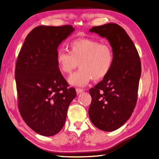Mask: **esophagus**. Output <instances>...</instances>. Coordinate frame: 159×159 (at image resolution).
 Masks as SVG:
<instances>
[{
	"instance_id": "obj_1",
	"label": "esophagus",
	"mask_w": 159,
	"mask_h": 159,
	"mask_svg": "<svg viewBox=\"0 0 159 159\" xmlns=\"http://www.w3.org/2000/svg\"><path fill=\"white\" fill-rule=\"evenodd\" d=\"M76 91L77 93H78V94H79V93H83L84 91V90H83V89H82L77 88V89H76Z\"/></svg>"
}]
</instances>
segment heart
I'll return each mask as SVG.
<instances>
[{"label": "heart", "mask_w": 159, "mask_h": 159, "mask_svg": "<svg viewBox=\"0 0 159 159\" xmlns=\"http://www.w3.org/2000/svg\"><path fill=\"white\" fill-rule=\"evenodd\" d=\"M69 52L59 50L56 62L59 70L69 74L78 66L80 68L68 77V83L75 86L86 85L93 78L103 79L110 72L113 63V53L107 44L91 38L72 40L68 45Z\"/></svg>", "instance_id": "obj_1"}]
</instances>
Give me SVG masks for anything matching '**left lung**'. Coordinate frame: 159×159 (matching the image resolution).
<instances>
[{
	"instance_id": "1",
	"label": "left lung",
	"mask_w": 159,
	"mask_h": 159,
	"mask_svg": "<svg viewBox=\"0 0 159 159\" xmlns=\"http://www.w3.org/2000/svg\"><path fill=\"white\" fill-rule=\"evenodd\" d=\"M89 31L109 41L113 63L103 80L89 89L92 101L89 116L97 128L112 132L129 120L136 106L141 76L140 57L132 39L117 24L95 26Z\"/></svg>"
}]
</instances>
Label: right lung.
<instances>
[{
  "instance_id": "right-lung-1",
  "label": "right lung",
  "mask_w": 159,
  "mask_h": 159,
  "mask_svg": "<svg viewBox=\"0 0 159 159\" xmlns=\"http://www.w3.org/2000/svg\"><path fill=\"white\" fill-rule=\"evenodd\" d=\"M71 25H40L27 35L15 68L18 106L26 124L44 136L58 134L76 96L56 62L57 49L74 32Z\"/></svg>"
}]
</instances>
